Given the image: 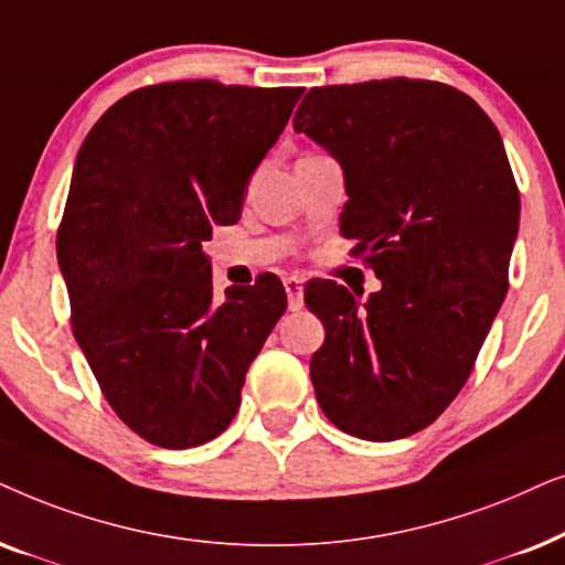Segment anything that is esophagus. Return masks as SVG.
<instances>
[{
	"label": "esophagus",
	"mask_w": 565,
	"mask_h": 565,
	"mask_svg": "<svg viewBox=\"0 0 565 565\" xmlns=\"http://www.w3.org/2000/svg\"><path fill=\"white\" fill-rule=\"evenodd\" d=\"M284 289H287V297H289V310L291 312L302 310V295H305L302 278L287 276V278H284Z\"/></svg>",
	"instance_id": "obj_1"
}]
</instances>
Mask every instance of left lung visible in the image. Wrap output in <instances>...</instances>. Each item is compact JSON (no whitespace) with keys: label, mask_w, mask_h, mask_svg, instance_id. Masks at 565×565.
I'll use <instances>...</instances> for the list:
<instances>
[{"label":"left lung","mask_w":565,"mask_h":565,"mask_svg":"<svg viewBox=\"0 0 565 565\" xmlns=\"http://www.w3.org/2000/svg\"><path fill=\"white\" fill-rule=\"evenodd\" d=\"M295 131L341 164V232L382 281L364 305L310 284L326 326L315 395L341 431L403 439L455 401L507 297L519 230L507 149L472 97L405 77L315 87Z\"/></svg>","instance_id":"obj_1"}]
</instances>
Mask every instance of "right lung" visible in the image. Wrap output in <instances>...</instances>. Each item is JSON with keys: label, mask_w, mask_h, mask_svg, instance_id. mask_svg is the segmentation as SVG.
<instances>
[{"label": "right lung", "mask_w": 565, "mask_h": 565, "mask_svg": "<svg viewBox=\"0 0 565 565\" xmlns=\"http://www.w3.org/2000/svg\"><path fill=\"white\" fill-rule=\"evenodd\" d=\"M299 97L168 82L120 97L82 141L56 235L74 338L110 408L157 447H199L230 426L287 310L274 274L216 299L201 243L239 220Z\"/></svg>", "instance_id": "right-lung-1"}]
</instances>
